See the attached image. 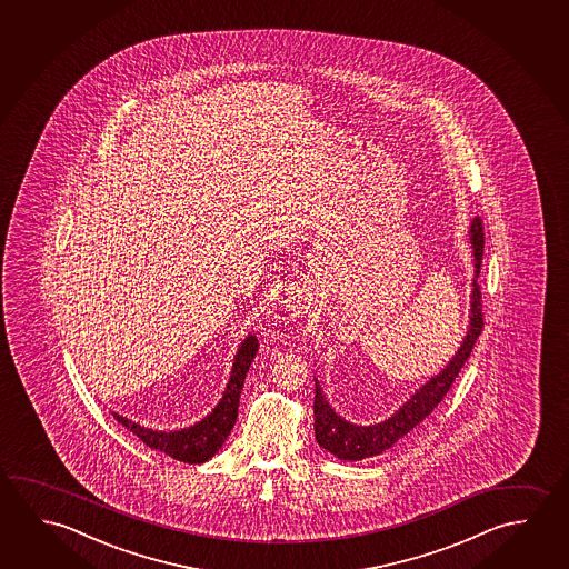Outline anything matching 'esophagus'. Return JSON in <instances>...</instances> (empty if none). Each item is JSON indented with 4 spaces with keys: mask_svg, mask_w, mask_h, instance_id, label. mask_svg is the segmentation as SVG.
Segmentation results:
<instances>
[{
    "mask_svg": "<svg viewBox=\"0 0 569 569\" xmlns=\"http://www.w3.org/2000/svg\"><path fill=\"white\" fill-rule=\"evenodd\" d=\"M298 306H301V299L293 298V306H291V308L296 309Z\"/></svg>",
    "mask_w": 569,
    "mask_h": 569,
    "instance_id": "obj_1",
    "label": "esophagus"
}]
</instances>
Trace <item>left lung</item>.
Instances as JSON below:
<instances>
[{"instance_id":"obj_1","label":"left lung","mask_w":569,"mask_h":569,"mask_svg":"<svg viewBox=\"0 0 569 569\" xmlns=\"http://www.w3.org/2000/svg\"><path fill=\"white\" fill-rule=\"evenodd\" d=\"M470 243L475 253V281H472V293H470V326L462 339V345L457 355L448 361L447 367L440 373L430 377L419 391L410 397L409 401L402 405L401 409L392 415L391 419L382 420L379 425L371 427H359L341 419L336 410L329 407L326 395L316 379V401H313V415H316V440L319 447L326 448L331 455L341 460H363V458L377 457L385 450L397 445L402 437H407L410 430L420 425L429 417L432 410L437 409L438 402L447 397L452 382L457 379L460 369L465 367L468 357L472 353L476 339L485 329V316H482V293L476 278L480 273L482 253H485V230L482 220L475 218L470 226Z\"/></svg>"}]
</instances>
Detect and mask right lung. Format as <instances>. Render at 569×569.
I'll list each match as a JSON object with an SVG mask.
<instances>
[{"mask_svg":"<svg viewBox=\"0 0 569 569\" xmlns=\"http://www.w3.org/2000/svg\"><path fill=\"white\" fill-rule=\"evenodd\" d=\"M256 353H258V339L253 336L246 337L233 357L232 375L226 387L224 397L216 405V409L206 419L196 422L194 427L162 432V430L144 429L117 412L112 417L119 420L122 427L131 430L132 435H137L147 447L160 450L168 457L177 458L180 462H188V465L206 462L208 458L214 457L218 448L224 445L226 438L232 432L238 419L243 379L250 371Z\"/></svg>","mask_w":569,"mask_h":569,"instance_id":"add662e5","label":"right lung"}]
</instances>
